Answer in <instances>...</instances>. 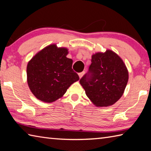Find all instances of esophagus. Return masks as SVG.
Instances as JSON below:
<instances>
[{"mask_svg":"<svg viewBox=\"0 0 151 151\" xmlns=\"http://www.w3.org/2000/svg\"><path fill=\"white\" fill-rule=\"evenodd\" d=\"M84 73H85V72L84 71H83V72H81V73H78V76H79V78H82V76H83L84 75Z\"/></svg>","mask_w":151,"mask_h":151,"instance_id":"34e87169","label":"esophagus"}]
</instances>
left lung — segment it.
Masks as SVG:
<instances>
[{"instance_id": "obj_1", "label": "left lung", "mask_w": 151, "mask_h": 151, "mask_svg": "<svg viewBox=\"0 0 151 151\" xmlns=\"http://www.w3.org/2000/svg\"><path fill=\"white\" fill-rule=\"evenodd\" d=\"M88 71L80 83L95 106L113 105L123 94L129 75L125 65L116 53L110 50L92 56Z\"/></svg>"}]
</instances>
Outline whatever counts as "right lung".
<instances>
[{"label": "right lung", "mask_w": 151, "mask_h": 151, "mask_svg": "<svg viewBox=\"0 0 151 151\" xmlns=\"http://www.w3.org/2000/svg\"><path fill=\"white\" fill-rule=\"evenodd\" d=\"M66 48L51 45L37 53L27 66L28 84L35 97L53 102L62 97L71 84L79 80L73 70V60Z\"/></svg>", "instance_id": "right-lung-1"}]
</instances>
